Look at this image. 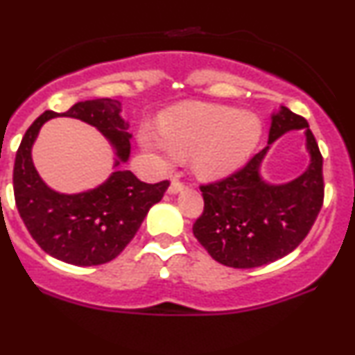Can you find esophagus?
I'll list each match as a JSON object with an SVG mask.
<instances>
[{
	"label": "esophagus",
	"mask_w": 355,
	"mask_h": 355,
	"mask_svg": "<svg viewBox=\"0 0 355 355\" xmlns=\"http://www.w3.org/2000/svg\"><path fill=\"white\" fill-rule=\"evenodd\" d=\"M183 189H185V183L180 182V180H177V178H175V180H172V183H170L168 193H170V195H175V193H178V191H182Z\"/></svg>",
	"instance_id": "1"
}]
</instances>
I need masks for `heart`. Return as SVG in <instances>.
<instances>
[{"instance_id":"b5f03b06","label":"heart","mask_w":355,"mask_h":355,"mask_svg":"<svg viewBox=\"0 0 355 355\" xmlns=\"http://www.w3.org/2000/svg\"><path fill=\"white\" fill-rule=\"evenodd\" d=\"M159 132L145 125L140 144L160 162L191 153V168L202 178H220L238 168L254 150L261 123L253 114L215 104L187 102L168 110Z\"/></svg>"}]
</instances>
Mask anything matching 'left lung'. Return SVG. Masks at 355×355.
<instances>
[{
  "instance_id": "left-lung-1",
  "label": "left lung",
  "mask_w": 355,
  "mask_h": 355,
  "mask_svg": "<svg viewBox=\"0 0 355 355\" xmlns=\"http://www.w3.org/2000/svg\"><path fill=\"white\" fill-rule=\"evenodd\" d=\"M271 119L268 147L226 178L200 185L205 207L193 223V234L225 266L258 268L289 254L307 236L322 208V155L309 123L288 107H281ZM296 128L305 129L310 166L283 186L264 182L259 165L269 145Z\"/></svg>"
}]
</instances>
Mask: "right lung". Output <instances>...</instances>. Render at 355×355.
<instances>
[{
	"mask_svg": "<svg viewBox=\"0 0 355 355\" xmlns=\"http://www.w3.org/2000/svg\"><path fill=\"white\" fill-rule=\"evenodd\" d=\"M74 117L91 123L115 148V166L130 155L129 123L121 102L94 99L74 104L64 114L46 110L31 123L16 152L12 189L21 220L46 253L76 266H97L117 258L159 203L170 182H140L130 170L117 168L97 189L76 195L51 190L34 168L31 148L42 123L53 117Z\"/></svg>",
	"mask_w": 355,
	"mask_h": 355,
	"instance_id": "right-lung-1",
	"label": "right lung"
}]
</instances>
